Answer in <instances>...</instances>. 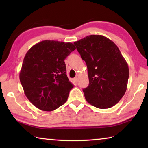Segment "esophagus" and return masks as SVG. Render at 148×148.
<instances>
[{
    "label": "esophagus",
    "mask_w": 148,
    "mask_h": 148,
    "mask_svg": "<svg viewBox=\"0 0 148 148\" xmlns=\"http://www.w3.org/2000/svg\"><path fill=\"white\" fill-rule=\"evenodd\" d=\"M78 77H79V76H77H77H76V77H74V81L76 82V83H77V81H78Z\"/></svg>",
    "instance_id": "34e87169"
}]
</instances>
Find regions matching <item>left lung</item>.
<instances>
[{"instance_id":"8db88e82","label":"left lung","mask_w":148,"mask_h":148,"mask_svg":"<svg viewBox=\"0 0 148 148\" xmlns=\"http://www.w3.org/2000/svg\"><path fill=\"white\" fill-rule=\"evenodd\" d=\"M74 44L87 67L89 84L83 89L86 101L98 108L114 106L126 92L129 76L118 47L102 35H89Z\"/></svg>"}]
</instances>
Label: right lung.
Returning <instances> with one entry per match:
<instances>
[{"mask_svg": "<svg viewBox=\"0 0 148 148\" xmlns=\"http://www.w3.org/2000/svg\"><path fill=\"white\" fill-rule=\"evenodd\" d=\"M75 49L71 42L46 40L27 52L19 79L27 99L38 109L53 111L66 102L74 85L64 60Z\"/></svg>", "mask_w": 148, "mask_h": 148, "instance_id": "right-lung-1", "label": "right lung"}]
</instances>
